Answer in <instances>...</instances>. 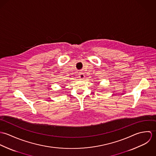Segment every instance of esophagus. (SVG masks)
<instances>
[{
	"label": "esophagus",
	"instance_id": "34e87169",
	"mask_svg": "<svg viewBox=\"0 0 156 156\" xmlns=\"http://www.w3.org/2000/svg\"><path fill=\"white\" fill-rule=\"evenodd\" d=\"M85 75H84V74L83 73H80L79 74V80H83L84 79H85Z\"/></svg>",
	"mask_w": 156,
	"mask_h": 156
}]
</instances>
